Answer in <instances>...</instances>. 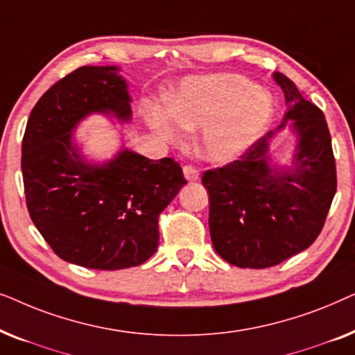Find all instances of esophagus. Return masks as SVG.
Returning a JSON list of instances; mask_svg holds the SVG:
<instances>
[{"label":"esophagus","instance_id":"34e87169","mask_svg":"<svg viewBox=\"0 0 355 355\" xmlns=\"http://www.w3.org/2000/svg\"><path fill=\"white\" fill-rule=\"evenodd\" d=\"M182 171H184V176H186V179L189 182H196V181H198V178H200V174H198V169L197 168H193V166H184L182 168Z\"/></svg>","mask_w":355,"mask_h":355}]
</instances>
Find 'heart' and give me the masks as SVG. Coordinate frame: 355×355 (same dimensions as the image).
Wrapping results in <instances>:
<instances>
[{
  "label": "heart",
  "mask_w": 355,
  "mask_h": 355,
  "mask_svg": "<svg viewBox=\"0 0 355 355\" xmlns=\"http://www.w3.org/2000/svg\"><path fill=\"white\" fill-rule=\"evenodd\" d=\"M273 103L265 90L234 74L192 76L168 101V108L152 106L147 123L169 142L202 129L198 152L208 162L227 163L241 157L268 124Z\"/></svg>",
  "instance_id": "obj_1"
}]
</instances>
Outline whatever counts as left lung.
Instances as JSON below:
<instances>
[{
	"label": "left lung",
	"instance_id": "1",
	"mask_svg": "<svg viewBox=\"0 0 355 355\" xmlns=\"http://www.w3.org/2000/svg\"><path fill=\"white\" fill-rule=\"evenodd\" d=\"M288 111L241 159L203 173L216 254L239 268H268L313 244L336 193L331 135L323 111L281 72ZM289 125L298 137L289 167L270 163L269 142Z\"/></svg>",
	"mask_w": 355,
	"mask_h": 355
}]
</instances>
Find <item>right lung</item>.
<instances>
[{
	"label": "right lung",
	"instance_id": "obj_1",
	"mask_svg": "<svg viewBox=\"0 0 355 355\" xmlns=\"http://www.w3.org/2000/svg\"><path fill=\"white\" fill-rule=\"evenodd\" d=\"M90 114L129 123L130 95L118 66H82L33 106L22 139V178L33 225L60 259L123 270L157 252L158 216L187 184L173 158L121 148L87 162L74 130Z\"/></svg>",
	"mask_w": 355,
	"mask_h": 355
}]
</instances>
